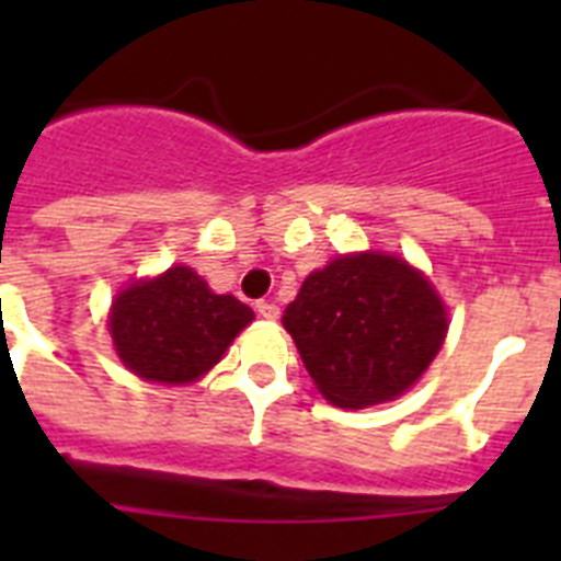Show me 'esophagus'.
<instances>
[{"label": "esophagus", "mask_w": 561, "mask_h": 561, "mask_svg": "<svg viewBox=\"0 0 561 561\" xmlns=\"http://www.w3.org/2000/svg\"><path fill=\"white\" fill-rule=\"evenodd\" d=\"M255 311L264 317V320H277V317H280V309H277L275 304H270V300H257Z\"/></svg>", "instance_id": "esophagus-1"}]
</instances>
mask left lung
I'll list each match as a JSON object with an SVG mask.
<instances>
[{
  "label": "left lung",
  "instance_id": "1",
  "mask_svg": "<svg viewBox=\"0 0 561 561\" xmlns=\"http://www.w3.org/2000/svg\"><path fill=\"white\" fill-rule=\"evenodd\" d=\"M317 390L362 410L413 388L447 336V309L419 270L385 252L340 255L311 272L286 306Z\"/></svg>",
  "mask_w": 561,
  "mask_h": 561
}]
</instances>
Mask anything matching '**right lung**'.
Here are the masks:
<instances>
[{
  "mask_svg": "<svg viewBox=\"0 0 561 561\" xmlns=\"http://www.w3.org/2000/svg\"><path fill=\"white\" fill-rule=\"evenodd\" d=\"M252 309L232 295H216L187 266L137 280L114 297L108 331L131 374L160 385H187L221 359Z\"/></svg>",
  "mask_w": 561,
  "mask_h": 561,
  "instance_id": "obj_1",
  "label": "right lung"
}]
</instances>
